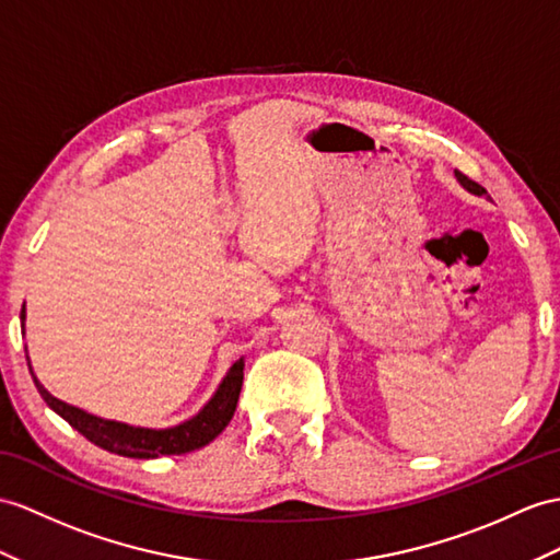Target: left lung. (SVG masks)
Wrapping results in <instances>:
<instances>
[{
    "label": "left lung",
    "mask_w": 560,
    "mask_h": 560,
    "mask_svg": "<svg viewBox=\"0 0 560 560\" xmlns=\"http://www.w3.org/2000/svg\"><path fill=\"white\" fill-rule=\"evenodd\" d=\"M456 180H458V183H460L463 187H466L470 195H477V197H482V195H487V189H485L482 185H477L475 180H470V177H468V175H463V173H456Z\"/></svg>",
    "instance_id": "left-lung-1"
}]
</instances>
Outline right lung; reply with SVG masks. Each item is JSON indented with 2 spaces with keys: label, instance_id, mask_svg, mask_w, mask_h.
Masks as SVG:
<instances>
[{
  "label": "right lung",
  "instance_id": "1",
  "mask_svg": "<svg viewBox=\"0 0 560 560\" xmlns=\"http://www.w3.org/2000/svg\"><path fill=\"white\" fill-rule=\"evenodd\" d=\"M21 320H25V304L21 308ZM28 368H31V361H28ZM31 375L35 380L39 397L47 401L51 411L59 413L68 422V425L78 430L92 444L102 446L104 452L128 456V458H159V456H180V454L195 452V448H201L209 442H213L218 434L228 428V422L233 420L237 399H240V389H242V380H244V359L230 365V371L223 377V383L218 385L213 397L207 401V406H203L197 416L180 422V425H173L166 430L135 428V425H126V422H118V420H106L100 416H92V413L83 411V408H75L57 397H51V394L43 385H39V380L35 377L33 368H31Z\"/></svg>",
  "mask_w": 560,
  "mask_h": 560
}]
</instances>
